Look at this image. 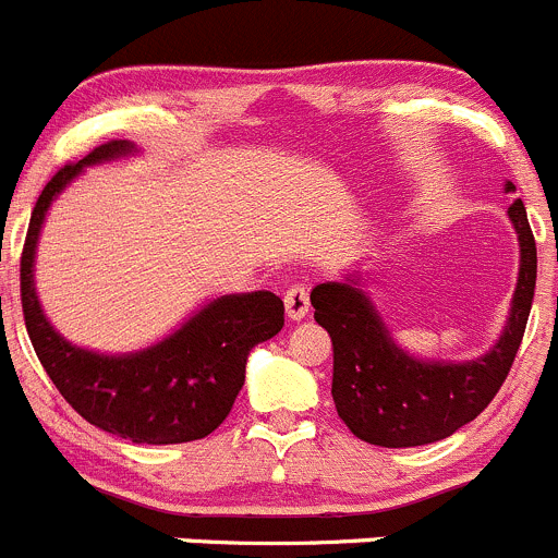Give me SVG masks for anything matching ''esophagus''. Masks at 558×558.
<instances>
[{
    "mask_svg": "<svg viewBox=\"0 0 558 558\" xmlns=\"http://www.w3.org/2000/svg\"><path fill=\"white\" fill-rule=\"evenodd\" d=\"M308 287L306 284H292L290 290L284 292V308L290 319H303L308 314Z\"/></svg>",
    "mask_w": 558,
    "mask_h": 558,
    "instance_id": "obj_1",
    "label": "esophagus"
}]
</instances>
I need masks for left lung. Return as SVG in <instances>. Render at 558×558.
I'll return each mask as SVG.
<instances>
[{
    "label": "left lung",
    "mask_w": 558,
    "mask_h": 558,
    "mask_svg": "<svg viewBox=\"0 0 558 558\" xmlns=\"http://www.w3.org/2000/svg\"><path fill=\"white\" fill-rule=\"evenodd\" d=\"M505 190H512L510 181ZM507 217L521 246L518 284L499 341L474 361H423L401 350L357 277L314 287V319L333 341L330 393L357 439L379 448L439 442L474 421L499 393L521 347L537 281V246L523 203H512Z\"/></svg>",
    "instance_id": "left-lung-1"
}]
</instances>
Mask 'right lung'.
Listing matches in <instances>:
<instances>
[{
    "instance_id": "obj_1",
    "label": "right lung",
    "mask_w": 558,
    "mask_h": 558,
    "mask_svg": "<svg viewBox=\"0 0 558 558\" xmlns=\"http://www.w3.org/2000/svg\"><path fill=\"white\" fill-rule=\"evenodd\" d=\"M130 154H137L130 141L102 143L81 162L64 165L37 197L21 255L24 323L43 368L84 421L135 445L192 442L230 415L252 347L284 325L279 295L257 290L214 298L162 341L124 355L75 347L53 330L37 301L35 252L51 203L84 168Z\"/></svg>"
}]
</instances>
